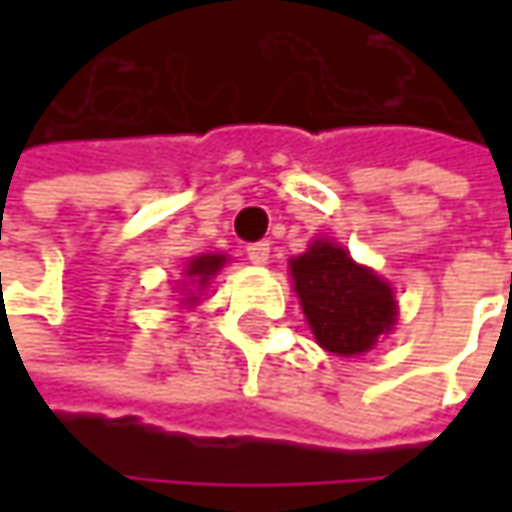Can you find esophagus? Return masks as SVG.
Masks as SVG:
<instances>
[{
	"label": "esophagus",
	"mask_w": 512,
	"mask_h": 512,
	"mask_svg": "<svg viewBox=\"0 0 512 512\" xmlns=\"http://www.w3.org/2000/svg\"><path fill=\"white\" fill-rule=\"evenodd\" d=\"M247 259L253 265H267V259H270V242H253V245H247Z\"/></svg>",
	"instance_id": "obj_1"
}]
</instances>
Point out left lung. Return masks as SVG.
I'll list each match as a JSON object with an SVG mask.
<instances>
[{
  "label": "left lung",
  "instance_id": "left-lung-1",
  "mask_svg": "<svg viewBox=\"0 0 512 512\" xmlns=\"http://www.w3.org/2000/svg\"><path fill=\"white\" fill-rule=\"evenodd\" d=\"M290 276L316 342L336 356H362L396 325L393 287L336 242L313 239Z\"/></svg>",
  "mask_w": 512,
  "mask_h": 512
}]
</instances>
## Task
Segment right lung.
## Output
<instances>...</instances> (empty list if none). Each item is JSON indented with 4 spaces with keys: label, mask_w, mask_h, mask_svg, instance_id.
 Wrapping results in <instances>:
<instances>
[{
    "label": "right lung",
    "mask_w": 512,
    "mask_h": 512,
    "mask_svg": "<svg viewBox=\"0 0 512 512\" xmlns=\"http://www.w3.org/2000/svg\"><path fill=\"white\" fill-rule=\"evenodd\" d=\"M227 256H222V253H202V256H193L190 262H187L185 267V287H196V293H202L207 285H210V279L225 267ZM196 293H190L185 299V305H193L199 296Z\"/></svg>",
    "instance_id": "obj_1"
}]
</instances>
